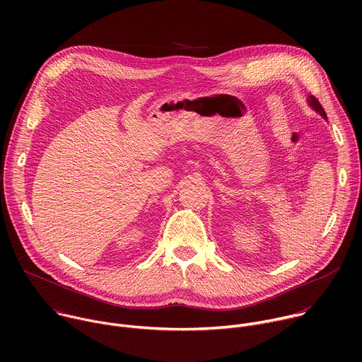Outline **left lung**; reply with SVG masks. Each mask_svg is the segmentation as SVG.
<instances>
[{"mask_svg":"<svg viewBox=\"0 0 362 362\" xmlns=\"http://www.w3.org/2000/svg\"><path fill=\"white\" fill-rule=\"evenodd\" d=\"M306 101H308V105H309V106H311V107H313V109H314V110H315L318 115H321V116H322V117L327 120V115H325V110L322 109V106L320 105V101H318V100H317L314 95H309V97L306 98Z\"/></svg>","mask_w":362,"mask_h":362,"instance_id":"8db88e82","label":"left lung"}]
</instances>
